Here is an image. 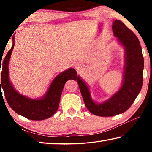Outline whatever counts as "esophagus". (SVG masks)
<instances>
[{"label":"esophagus","mask_w":152,"mask_h":152,"mask_svg":"<svg viewBox=\"0 0 152 152\" xmlns=\"http://www.w3.org/2000/svg\"><path fill=\"white\" fill-rule=\"evenodd\" d=\"M76 69H80L81 68V66H80V65H79V64H77V65H76Z\"/></svg>","instance_id":"esophagus-1"}]
</instances>
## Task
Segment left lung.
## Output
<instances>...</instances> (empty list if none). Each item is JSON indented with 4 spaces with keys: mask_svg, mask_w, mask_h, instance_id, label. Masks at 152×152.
Returning a JSON list of instances; mask_svg holds the SVG:
<instances>
[{
    "mask_svg": "<svg viewBox=\"0 0 152 152\" xmlns=\"http://www.w3.org/2000/svg\"><path fill=\"white\" fill-rule=\"evenodd\" d=\"M112 29L118 43L125 50L121 86L107 101L96 102L92 99L86 82L80 76L77 79L86 108L92 114L101 117H112L126 111L134 102L143 84L144 61L138 38L119 20L113 21Z\"/></svg>",
    "mask_w": 152,
    "mask_h": 152,
    "instance_id": "obj_1",
    "label": "left lung"
}]
</instances>
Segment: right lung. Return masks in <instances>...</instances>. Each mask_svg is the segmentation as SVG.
<instances>
[{
	"instance_id": "obj_1",
	"label": "right lung",
	"mask_w": 152,
	"mask_h": 152,
	"mask_svg": "<svg viewBox=\"0 0 152 152\" xmlns=\"http://www.w3.org/2000/svg\"><path fill=\"white\" fill-rule=\"evenodd\" d=\"M12 45L6 56L0 64L2 66L0 92L3 89L5 99L15 113L27 119L34 121L44 120L50 118L57 111L64 84L69 80L78 79L76 71L69 68L61 72L53 79L47 92L39 99H31L18 92L9 79V63L15 45V37L12 36ZM1 61L2 60H1Z\"/></svg>"
}]
</instances>
